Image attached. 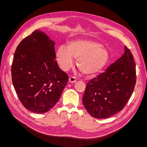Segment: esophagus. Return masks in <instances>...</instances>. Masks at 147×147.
I'll return each mask as SVG.
<instances>
[{
    "label": "esophagus",
    "mask_w": 147,
    "mask_h": 147,
    "mask_svg": "<svg viewBox=\"0 0 147 147\" xmlns=\"http://www.w3.org/2000/svg\"><path fill=\"white\" fill-rule=\"evenodd\" d=\"M77 79L74 78V77H69V78L68 79V82L69 83H75L76 82Z\"/></svg>",
    "instance_id": "34e87169"
}]
</instances>
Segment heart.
<instances>
[{
  "instance_id": "b5f03b06",
  "label": "heart",
  "mask_w": 147,
  "mask_h": 147,
  "mask_svg": "<svg viewBox=\"0 0 147 147\" xmlns=\"http://www.w3.org/2000/svg\"><path fill=\"white\" fill-rule=\"evenodd\" d=\"M109 53L102 45L90 39H78L68 43L67 47L61 45L56 52L60 67L64 71L70 68L77 59L79 70L88 76L95 75L105 66L109 59Z\"/></svg>"
}]
</instances>
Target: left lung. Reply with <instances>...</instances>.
I'll return each mask as SVG.
<instances>
[{"mask_svg": "<svg viewBox=\"0 0 147 147\" xmlns=\"http://www.w3.org/2000/svg\"><path fill=\"white\" fill-rule=\"evenodd\" d=\"M132 54L125 46V52L114 63L87 84L82 102L96 119H106L123 110L136 84V68Z\"/></svg>", "mask_w": 147, "mask_h": 147, "instance_id": "left-lung-1", "label": "left lung"}]
</instances>
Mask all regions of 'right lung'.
Segmentation results:
<instances>
[{
  "label": "right lung",
  "instance_id": "right-lung-1",
  "mask_svg": "<svg viewBox=\"0 0 147 147\" xmlns=\"http://www.w3.org/2000/svg\"><path fill=\"white\" fill-rule=\"evenodd\" d=\"M55 43L45 32L37 30L20 42L14 53L13 87L22 104L35 113L52 109L68 81L55 61Z\"/></svg>",
  "mask_w": 147,
  "mask_h": 147
}]
</instances>
